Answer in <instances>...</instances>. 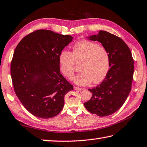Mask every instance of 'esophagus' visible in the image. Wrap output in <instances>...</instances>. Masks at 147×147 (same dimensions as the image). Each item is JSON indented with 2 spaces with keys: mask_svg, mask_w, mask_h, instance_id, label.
Wrapping results in <instances>:
<instances>
[{
  "mask_svg": "<svg viewBox=\"0 0 147 147\" xmlns=\"http://www.w3.org/2000/svg\"><path fill=\"white\" fill-rule=\"evenodd\" d=\"M74 89L76 90H83L84 89H83V88H82V87H79L75 86V87H74Z\"/></svg>",
  "mask_w": 147,
  "mask_h": 147,
  "instance_id": "esophagus-1",
  "label": "esophagus"
}]
</instances>
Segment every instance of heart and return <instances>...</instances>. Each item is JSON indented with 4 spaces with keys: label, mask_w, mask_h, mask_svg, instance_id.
<instances>
[{
    "label": "heart",
    "mask_w": 147,
    "mask_h": 147,
    "mask_svg": "<svg viewBox=\"0 0 147 147\" xmlns=\"http://www.w3.org/2000/svg\"><path fill=\"white\" fill-rule=\"evenodd\" d=\"M76 63H81V72L74 79L75 83L80 86L98 84L105 79L109 71V52L96 42L81 40L74 45L72 52L63 50L59 55L60 69L68 79L74 76Z\"/></svg>",
    "instance_id": "b5f03b06"
}]
</instances>
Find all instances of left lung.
I'll return each mask as SVG.
<instances>
[{"label":"left lung","mask_w":147,"mask_h":147,"mask_svg":"<svg viewBox=\"0 0 147 147\" xmlns=\"http://www.w3.org/2000/svg\"><path fill=\"white\" fill-rule=\"evenodd\" d=\"M89 40L98 41L109 52L110 68L105 79L97 87L89 90L91 99L84 103L92 114L106 116L116 112L128 97L131 89L134 61L131 52L125 41L105 31L90 36Z\"/></svg>","instance_id":"1"}]
</instances>
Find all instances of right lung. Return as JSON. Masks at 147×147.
Segmentation results:
<instances>
[{
	"label": "right lung",
	"instance_id": "add662e5",
	"mask_svg": "<svg viewBox=\"0 0 147 147\" xmlns=\"http://www.w3.org/2000/svg\"><path fill=\"white\" fill-rule=\"evenodd\" d=\"M73 40L47 29H38L22 39L11 63L16 96L32 115L48 119L64 106V97L74 86L60 74L59 55Z\"/></svg>",
	"mask_w": 147,
	"mask_h": 147
}]
</instances>
